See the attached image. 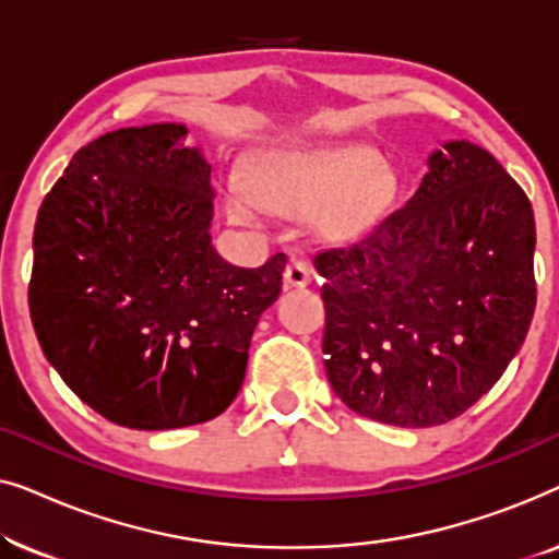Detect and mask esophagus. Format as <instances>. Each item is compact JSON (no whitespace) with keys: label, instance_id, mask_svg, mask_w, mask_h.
I'll return each mask as SVG.
<instances>
[{"label":"esophagus","instance_id":"esophagus-1","mask_svg":"<svg viewBox=\"0 0 559 559\" xmlns=\"http://www.w3.org/2000/svg\"><path fill=\"white\" fill-rule=\"evenodd\" d=\"M310 266L302 259H289L287 270H285V285L287 287H305L310 285Z\"/></svg>","mask_w":559,"mask_h":559}]
</instances>
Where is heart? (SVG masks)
<instances>
[{
	"label": "heart",
	"instance_id": "b5f03b06",
	"mask_svg": "<svg viewBox=\"0 0 559 559\" xmlns=\"http://www.w3.org/2000/svg\"><path fill=\"white\" fill-rule=\"evenodd\" d=\"M373 147L358 142L274 147L257 157L254 190L260 201L282 211L323 205V224L335 234L369 228L396 195V178L379 165ZM262 205L241 182H228L226 213L236 224L257 221Z\"/></svg>",
	"mask_w": 559,
	"mask_h": 559
}]
</instances>
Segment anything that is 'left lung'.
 <instances>
[{"label": "left lung", "instance_id": "1", "mask_svg": "<svg viewBox=\"0 0 559 559\" xmlns=\"http://www.w3.org/2000/svg\"><path fill=\"white\" fill-rule=\"evenodd\" d=\"M534 213L491 152L442 142L409 203L318 251L325 373L356 415L432 427L476 404L532 325Z\"/></svg>", "mask_w": 559, "mask_h": 559}]
</instances>
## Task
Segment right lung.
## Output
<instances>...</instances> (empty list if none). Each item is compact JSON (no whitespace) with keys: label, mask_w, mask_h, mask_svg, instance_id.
<instances>
[{"label":"right lung","mask_w":559,"mask_h":559,"mask_svg":"<svg viewBox=\"0 0 559 559\" xmlns=\"http://www.w3.org/2000/svg\"><path fill=\"white\" fill-rule=\"evenodd\" d=\"M178 121L106 132L75 152L37 213L29 316L43 354L98 415L132 430L218 417L287 257L228 264L213 182Z\"/></svg>","instance_id":"add662e5"}]
</instances>
